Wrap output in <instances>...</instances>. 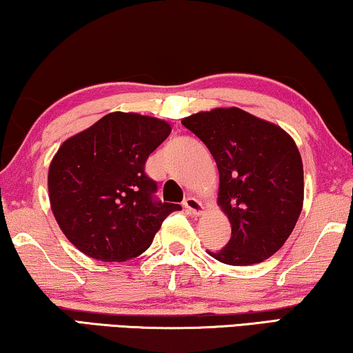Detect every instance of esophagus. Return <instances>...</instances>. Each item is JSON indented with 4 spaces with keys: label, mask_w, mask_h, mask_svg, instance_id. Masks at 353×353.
I'll use <instances>...</instances> for the list:
<instances>
[{
    "label": "esophagus",
    "mask_w": 353,
    "mask_h": 353,
    "mask_svg": "<svg viewBox=\"0 0 353 353\" xmlns=\"http://www.w3.org/2000/svg\"><path fill=\"white\" fill-rule=\"evenodd\" d=\"M183 206H185L187 211L192 212L193 216H201L203 212H205V206H203V203L200 200H196L195 196H187L185 200H183Z\"/></svg>",
    "instance_id": "1"
}]
</instances>
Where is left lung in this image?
<instances>
[{
	"label": "left lung",
	"instance_id": "left-lung-1",
	"mask_svg": "<svg viewBox=\"0 0 353 353\" xmlns=\"http://www.w3.org/2000/svg\"><path fill=\"white\" fill-rule=\"evenodd\" d=\"M182 125L216 160L217 205L232 227L227 246L208 254L228 265L269 259L285 245L304 205V168L294 139L238 107L193 113Z\"/></svg>",
	"mask_w": 353,
	"mask_h": 353
}]
</instances>
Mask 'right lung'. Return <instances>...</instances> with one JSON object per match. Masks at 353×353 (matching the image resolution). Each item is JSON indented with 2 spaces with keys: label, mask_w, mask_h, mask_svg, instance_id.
Segmentation results:
<instances>
[{
  "label": "right lung",
  "mask_w": 353,
  "mask_h": 353,
  "mask_svg": "<svg viewBox=\"0 0 353 353\" xmlns=\"http://www.w3.org/2000/svg\"><path fill=\"white\" fill-rule=\"evenodd\" d=\"M170 123L113 112L59 147L48 172L49 203L67 240L83 254L123 262L152 245L163 221L181 205L153 200L145 174L150 153L170 136Z\"/></svg>",
  "instance_id": "1"
}]
</instances>
